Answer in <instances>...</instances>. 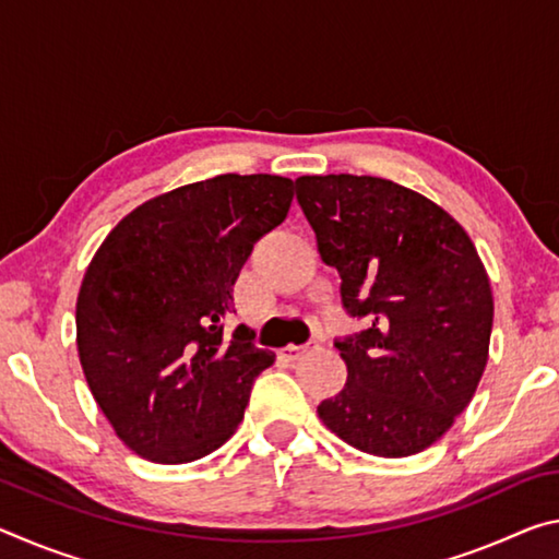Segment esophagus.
Instances as JSON below:
<instances>
[{
  "mask_svg": "<svg viewBox=\"0 0 559 559\" xmlns=\"http://www.w3.org/2000/svg\"><path fill=\"white\" fill-rule=\"evenodd\" d=\"M318 343H308V345H286L278 353V357L286 359V362H296V359H300L302 355H308L310 349H316Z\"/></svg>",
  "mask_w": 559,
  "mask_h": 559,
  "instance_id": "obj_1",
  "label": "esophagus"
}]
</instances>
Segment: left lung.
<instances>
[{
	"mask_svg": "<svg viewBox=\"0 0 559 559\" xmlns=\"http://www.w3.org/2000/svg\"><path fill=\"white\" fill-rule=\"evenodd\" d=\"M320 259L367 328L335 340L347 365L325 427L372 456L419 453L451 429L488 362L493 293L476 246L427 197L370 175L296 179Z\"/></svg>",
	"mask_w": 559,
	"mask_h": 559,
	"instance_id": "obj_1",
	"label": "left lung"
}]
</instances>
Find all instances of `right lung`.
I'll return each mask as SVG.
<instances>
[{"instance_id": "right-lung-1", "label": "right lung", "mask_w": 559, "mask_h": 559, "mask_svg": "<svg viewBox=\"0 0 559 559\" xmlns=\"http://www.w3.org/2000/svg\"><path fill=\"white\" fill-rule=\"evenodd\" d=\"M293 179L219 175L140 204L100 243L75 300V343L118 439L189 463L231 437L276 355L239 325L231 290L253 243L286 219Z\"/></svg>"}]
</instances>
